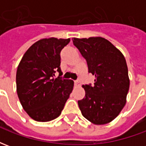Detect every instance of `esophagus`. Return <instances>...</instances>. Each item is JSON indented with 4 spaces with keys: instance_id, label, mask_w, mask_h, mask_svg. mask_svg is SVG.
Wrapping results in <instances>:
<instances>
[{
    "instance_id": "34e87169",
    "label": "esophagus",
    "mask_w": 146,
    "mask_h": 146,
    "mask_svg": "<svg viewBox=\"0 0 146 146\" xmlns=\"http://www.w3.org/2000/svg\"><path fill=\"white\" fill-rule=\"evenodd\" d=\"M74 84H75V86H80V80H75L74 81Z\"/></svg>"
}]
</instances>
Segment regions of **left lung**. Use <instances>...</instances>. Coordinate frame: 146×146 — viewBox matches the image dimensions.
Masks as SVG:
<instances>
[{
  "instance_id": "left-lung-1",
  "label": "left lung",
  "mask_w": 146,
  "mask_h": 146,
  "mask_svg": "<svg viewBox=\"0 0 146 146\" xmlns=\"http://www.w3.org/2000/svg\"><path fill=\"white\" fill-rule=\"evenodd\" d=\"M73 44L87 60L94 86L83 85L85 97L78 101L82 115L96 125L106 124L124 107L130 86L128 70L122 52L101 36L74 38Z\"/></svg>"
}]
</instances>
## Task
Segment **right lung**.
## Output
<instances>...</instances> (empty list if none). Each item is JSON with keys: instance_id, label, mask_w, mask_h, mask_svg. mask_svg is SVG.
I'll use <instances>...</instances> for the list:
<instances>
[{"instance_id": "add662e5", "label": "right lung", "mask_w": 146, "mask_h": 146, "mask_svg": "<svg viewBox=\"0 0 146 146\" xmlns=\"http://www.w3.org/2000/svg\"><path fill=\"white\" fill-rule=\"evenodd\" d=\"M70 41V38L40 39L25 52L18 66V97L23 110L36 121L57 118L73 91L72 80L53 77L56 70L61 73L60 52Z\"/></svg>"}]
</instances>
